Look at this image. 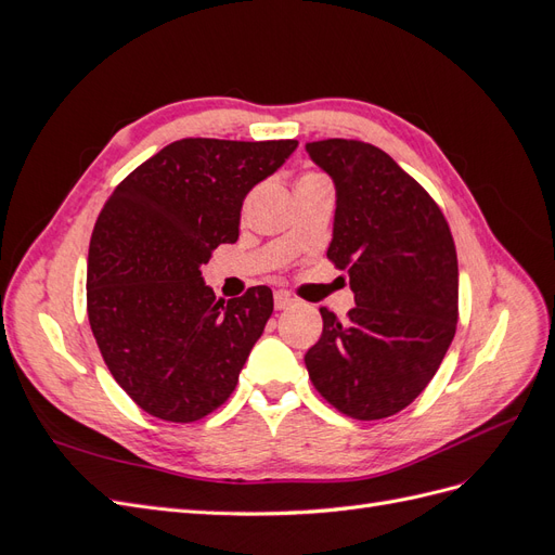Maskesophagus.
I'll list each match as a JSON object with an SVG mask.
<instances>
[{
    "label": "esophagus",
    "instance_id": "34e87169",
    "mask_svg": "<svg viewBox=\"0 0 555 555\" xmlns=\"http://www.w3.org/2000/svg\"><path fill=\"white\" fill-rule=\"evenodd\" d=\"M294 306V298L284 292H275V310H287Z\"/></svg>",
    "mask_w": 555,
    "mask_h": 555
}]
</instances>
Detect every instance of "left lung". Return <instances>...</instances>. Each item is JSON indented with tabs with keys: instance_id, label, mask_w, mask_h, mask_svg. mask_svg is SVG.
<instances>
[{
	"instance_id": "left-lung-1",
	"label": "left lung",
	"mask_w": 555,
	"mask_h": 555,
	"mask_svg": "<svg viewBox=\"0 0 555 555\" xmlns=\"http://www.w3.org/2000/svg\"><path fill=\"white\" fill-rule=\"evenodd\" d=\"M335 184L328 259L349 273L354 308L324 331L306 367L335 410L386 418L422 393L459 322V261L442 210L384 150L347 139L306 143Z\"/></svg>"
}]
</instances>
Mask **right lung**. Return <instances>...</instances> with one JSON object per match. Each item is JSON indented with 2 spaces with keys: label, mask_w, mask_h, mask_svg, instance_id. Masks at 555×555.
I'll return each instance as SVG.
<instances>
[{
  "label": "right lung",
  "mask_w": 555,
  "mask_h": 555,
  "mask_svg": "<svg viewBox=\"0 0 555 555\" xmlns=\"http://www.w3.org/2000/svg\"><path fill=\"white\" fill-rule=\"evenodd\" d=\"M298 141L182 139L117 184L92 231L88 317L115 382L164 422H198L236 389L273 312L268 287L217 300L201 278L238 241L247 192Z\"/></svg>",
  "instance_id": "obj_1"
}]
</instances>
